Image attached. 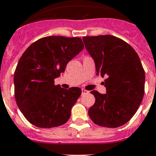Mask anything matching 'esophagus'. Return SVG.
Returning a JSON list of instances; mask_svg holds the SVG:
<instances>
[{
    "label": "esophagus",
    "mask_w": 156,
    "mask_h": 156,
    "mask_svg": "<svg viewBox=\"0 0 156 156\" xmlns=\"http://www.w3.org/2000/svg\"><path fill=\"white\" fill-rule=\"evenodd\" d=\"M87 93H89V91L86 90V89H82V94H83V95H84V94H87Z\"/></svg>",
    "instance_id": "1"
}]
</instances>
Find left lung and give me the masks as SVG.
Wrapping results in <instances>:
<instances>
[{"mask_svg":"<svg viewBox=\"0 0 156 156\" xmlns=\"http://www.w3.org/2000/svg\"><path fill=\"white\" fill-rule=\"evenodd\" d=\"M86 50L93 58L96 75L105 77L107 93L92 91L95 102L89 115L101 127H121L133 118L145 92V71L140 58L126 41L110 35L85 36Z\"/></svg>","mask_w":156,"mask_h":156,"instance_id":"left-lung-1","label":"left lung"}]
</instances>
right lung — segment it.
<instances>
[{"label":"right lung","instance_id":"1","mask_svg":"<svg viewBox=\"0 0 156 156\" xmlns=\"http://www.w3.org/2000/svg\"><path fill=\"white\" fill-rule=\"evenodd\" d=\"M84 48L79 37L53 35L27 48L14 73V95L18 108L29 123L41 128L65 124L82 93L79 87L64 89L55 79Z\"/></svg>","mask_w":156,"mask_h":156}]
</instances>
